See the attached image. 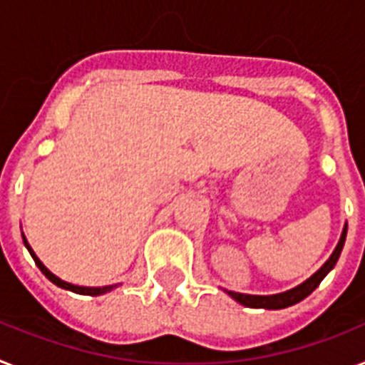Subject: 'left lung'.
Masks as SVG:
<instances>
[{"label":"left lung","mask_w":365,"mask_h":365,"mask_svg":"<svg viewBox=\"0 0 365 365\" xmlns=\"http://www.w3.org/2000/svg\"><path fill=\"white\" fill-rule=\"evenodd\" d=\"M345 237H347V224H345V227H343L341 239H339L338 246H336V250L332 252L330 259H328L327 263H324L317 272L313 274L312 278H308L304 284L297 285L294 289H289V291H285V293L267 294V297H264V294H242V293H235V291H225V293L230 294L231 298H235L239 304L246 306V308H263V309L289 308V306H293V304L304 300L308 294H312L313 291L319 287V284L323 282L324 276H327L334 267H336L339 254H341V250H343V244H345Z\"/></svg>","instance_id":"obj_1"}]
</instances>
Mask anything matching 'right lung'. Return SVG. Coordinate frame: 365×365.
Listing matches in <instances>:
<instances>
[{"label": "right lung", "mask_w": 365, "mask_h": 365, "mask_svg": "<svg viewBox=\"0 0 365 365\" xmlns=\"http://www.w3.org/2000/svg\"><path fill=\"white\" fill-rule=\"evenodd\" d=\"M22 237H24V235H22ZM24 244H26V248L29 250V254H31V257H33V261H35V264H37L38 269H41V272L44 274V276H46V278L50 279L52 284H56L57 287L67 289V291H72V293H78V294H89V297H98V294H104V293H108V291H111V289L117 287V284L115 285H106V287H81V285H72V284H68V282H63V279L57 278L56 274L50 272V270H48L46 267H44V264L41 263V259H38L37 255H35V252H33V250H31V246L27 244L26 237H24Z\"/></svg>", "instance_id": "right-lung-1"}]
</instances>
